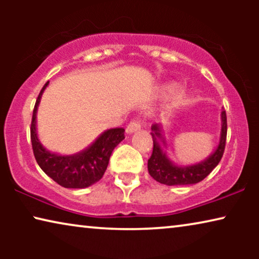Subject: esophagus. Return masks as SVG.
I'll list each match as a JSON object with an SVG mask.
<instances>
[{
	"label": "esophagus",
	"mask_w": 259,
	"mask_h": 259,
	"mask_svg": "<svg viewBox=\"0 0 259 259\" xmlns=\"http://www.w3.org/2000/svg\"><path fill=\"white\" fill-rule=\"evenodd\" d=\"M140 128H141V123H140V121H139V120L134 119V120H132V121H131V122L128 123V125H127L126 132L128 133V134H131V133L137 132V131H139Z\"/></svg>",
	"instance_id": "obj_1"
}]
</instances>
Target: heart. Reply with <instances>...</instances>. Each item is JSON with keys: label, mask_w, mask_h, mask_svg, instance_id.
I'll use <instances>...</instances> for the list:
<instances>
[{"label": "heart", "mask_w": 259, "mask_h": 259, "mask_svg": "<svg viewBox=\"0 0 259 259\" xmlns=\"http://www.w3.org/2000/svg\"><path fill=\"white\" fill-rule=\"evenodd\" d=\"M177 90V84L176 83H167V84H164V86L161 87V94L164 95H167V94H171L173 93ZM186 99V94L184 93V92H179L178 94H177L176 97V101L177 102H184Z\"/></svg>", "instance_id": "heart-1"}]
</instances>
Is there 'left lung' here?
Returning <instances> with one entry per match:
<instances>
[{
	"label": "left lung",
	"mask_w": 259,
	"mask_h": 259,
	"mask_svg": "<svg viewBox=\"0 0 259 259\" xmlns=\"http://www.w3.org/2000/svg\"><path fill=\"white\" fill-rule=\"evenodd\" d=\"M226 133H228V121L226 113L222 112V131L221 139L215 151L207 159L199 164L191 166H177L166 155L164 147L165 139L161 136V126L158 123L152 125V138H153V151L148 159V173L152 178L160 184L173 185H191L197 184L206 178L215 166L219 164L225 150Z\"/></svg>",
	"instance_id": "1"
}]
</instances>
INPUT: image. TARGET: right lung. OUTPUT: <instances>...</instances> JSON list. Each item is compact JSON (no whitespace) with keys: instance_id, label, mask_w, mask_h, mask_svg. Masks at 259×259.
<instances>
[{"instance_id":"right-lung-1","label":"right lung","mask_w":259,"mask_h":259,"mask_svg":"<svg viewBox=\"0 0 259 259\" xmlns=\"http://www.w3.org/2000/svg\"><path fill=\"white\" fill-rule=\"evenodd\" d=\"M48 83L49 81L38 94L31 118L30 139L34 157L42 171L59 185L67 189H84L102 178L113 150L125 139V130L118 127L105 131L90 147L73 155H60L47 151L37 138L36 112L41 95Z\"/></svg>"}]
</instances>
